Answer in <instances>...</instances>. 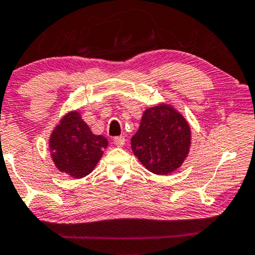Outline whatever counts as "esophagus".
<instances>
[{
  "label": "esophagus",
  "instance_id": "esophagus-1",
  "mask_svg": "<svg viewBox=\"0 0 255 255\" xmlns=\"http://www.w3.org/2000/svg\"><path fill=\"white\" fill-rule=\"evenodd\" d=\"M113 141H114V143L117 144L118 147H122L125 144V136H115L113 138Z\"/></svg>",
  "mask_w": 255,
  "mask_h": 255
}]
</instances>
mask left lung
Returning <instances> with one entry per match:
<instances>
[{
	"instance_id": "obj_1",
	"label": "left lung",
	"mask_w": 255,
	"mask_h": 255,
	"mask_svg": "<svg viewBox=\"0 0 255 255\" xmlns=\"http://www.w3.org/2000/svg\"><path fill=\"white\" fill-rule=\"evenodd\" d=\"M191 146L187 121L167 105L148 108L131 137V149L151 173L166 175L179 168Z\"/></svg>"
}]
</instances>
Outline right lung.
Here are the masks:
<instances>
[{"instance_id":"right-lung-1","label":"right lung","mask_w":255,"mask_h":255,"mask_svg":"<svg viewBox=\"0 0 255 255\" xmlns=\"http://www.w3.org/2000/svg\"><path fill=\"white\" fill-rule=\"evenodd\" d=\"M107 144V138L93 134L77 112L69 113L61 120L49 141L55 166L76 179L94 169Z\"/></svg>"}]
</instances>
